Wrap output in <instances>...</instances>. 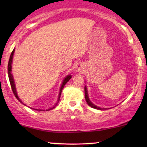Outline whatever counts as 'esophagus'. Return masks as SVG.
Instances as JSON below:
<instances>
[{
	"mask_svg": "<svg viewBox=\"0 0 147 147\" xmlns=\"http://www.w3.org/2000/svg\"><path fill=\"white\" fill-rule=\"evenodd\" d=\"M84 65H83L82 63H79L77 65V66H76V70H77V72H81V73H83L84 72Z\"/></svg>",
	"mask_w": 147,
	"mask_h": 147,
	"instance_id": "1",
	"label": "esophagus"
}]
</instances>
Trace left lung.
<instances>
[{
    "label": "left lung",
    "instance_id": "8db88e82",
    "mask_svg": "<svg viewBox=\"0 0 147 147\" xmlns=\"http://www.w3.org/2000/svg\"><path fill=\"white\" fill-rule=\"evenodd\" d=\"M84 91H85V98H86V101L87 104H88V105L90 106H91L92 108H93V109H98V110H101V109H102V108L97 107V106L94 105V104H92V103L90 101V99H89V98H88V90H87V88H86V86H85V88H84Z\"/></svg>",
    "mask_w": 147,
    "mask_h": 147
}]
</instances>
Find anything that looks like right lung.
I'll use <instances>...</instances> for the list:
<instances>
[{
    "instance_id": "add662e5",
    "label": "right lung",
    "mask_w": 147,
    "mask_h": 147,
    "mask_svg": "<svg viewBox=\"0 0 147 147\" xmlns=\"http://www.w3.org/2000/svg\"><path fill=\"white\" fill-rule=\"evenodd\" d=\"M14 49L13 50V51L11 52V55H10V57H9V62H8V66H7V70H8V77H9V82H10V85H11V90L13 91V93H14V95H15V97H16V99H18V101H20V102H21V99H19V97H18L17 95V93H16V88H15V84H14V79H13V77H12V75H11V63H12V59H13V55H14ZM70 78H71V76L70 75H68L66 77H65V79H64L63 84H62V86L61 87V89H60V92H59V98H58V100H57V104H55V106H53V107L51 108V109H48V110H51V109H53L54 108L56 107V106L58 104L59 102V99H60V97H61V91L63 90L64 86L65 85V84L67 83V82H68L69 80H70ZM22 103V102H21ZM38 111V110H37ZM42 111V110H41Z\"/></svg>"
}]
</instances>
